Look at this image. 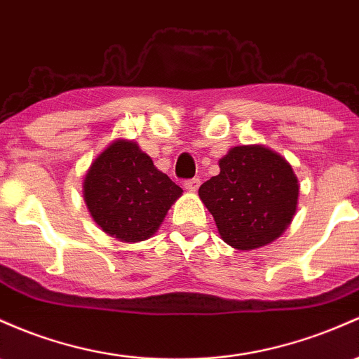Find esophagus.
Instances as JSON below:
<instances>
[{
  "instance_id": "obj_1",
  "label": "esophagus",
  "mask_w": 359,
  "mask_h": 359,
  "mask_svg": "<svg viewBox=\"0 0 359 359\" xmlns=\"http://www.w3.org/2000/svg\"><path fill=\"white\" fill-rule=\"evenodd\" d=\"M199 186H201V180L198 179V177H194V179H189V180H184V187H186V189H187V191H191V192L198 191V189H199Z\"/></svg>"
}]
</instances>
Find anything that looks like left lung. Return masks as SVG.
I'll return each instance as SVG.
<instances>
[{"label": "left lung", "instance_id": "obj_1", "mask_svg": "<svg viewBox=\"0 0 359 359\" xmlns=\"http://www.w3.org/2000/svg\"><path fill=\"white\" fill-rule=\"evenodd\" d=\"M219 235L237 250L267 245L288 228L297 211L298 180L291 165L271 149L235 147L219 160V173L199 187Z\"/></svg>", "mask_w": 359, "mask_h": 359}]
</instances>
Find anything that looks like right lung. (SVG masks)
Segmentation results:
<instances>
[{
  "label": "right lung",
  "mask_w": 359,
  "mask_h": 359,
  "mask_svg": "<svg viewBox=\"0 0 359 359\" xmlns=\"http://www.w3.org/2000/svg\"><path fill=\"white\" fill-rule=\"evenodd\" d=\"M182 189L156 170L133 141L117 140L98 155L85 177L90 215L110 237L141 242L158 230Z\"/></svg>",
  "instance_id": "1"
}]
</instances>
